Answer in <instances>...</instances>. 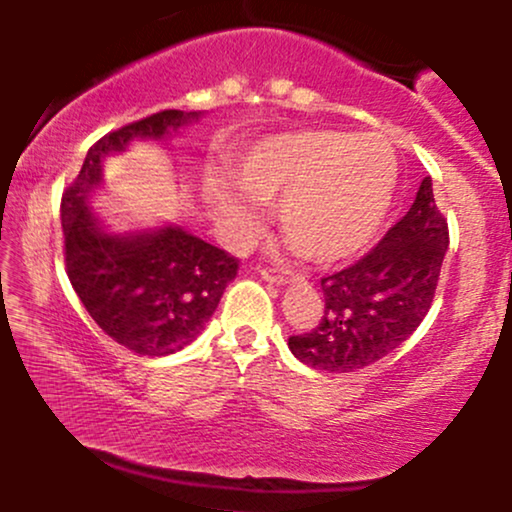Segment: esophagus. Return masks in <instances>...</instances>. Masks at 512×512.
<instances>
[{
	"mask_svg": "<svg viewBox=\"0 0 512 512\" xmlns=\"http://www.w3.org/2000/svg\"><path fill=\"white\" fill-rule=\"evenodd\" d=\"M260 274L262 279L272 281V284H289V281L296 279V276L284 267H260Z\"/></svg>",
	"mask_w": 512,
	"mask_h": 512,
	"instance_id": "esophagus-1",
	"label": "esophagus"
}]
</instances>
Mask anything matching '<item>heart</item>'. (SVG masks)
Wrapping results in <instances>:
<instances>
[{
    "label": "heart",
    "instance_id": "heart-1",
    "mask_svg": "<svg viewBox=\"0 0 512 512\" xmlns=\"http://www.w3.org/2000/svg\"><path fill=\"white\" fill-rule=\"evenodd\" d=\"M238 185L207 175V197L236 243L260 228L262 199H279V221L315 262L361 252L383 226L397 185V158L383 134L303 129L276 134L238 158Z\"/></svg>",
    "mask_w": 512,
    "mask_h": 512
}]
</instances>
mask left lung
Returning <instances> with one entry per match:
<instances>
[{
    "instance_id": "1",
    "label": "left lung",
    "mask_w": 512,
    "mask_h": 512,
    "mask_svg": "<svg viewBox=\"0 0 512 512\" xmlns=\"http://www.w3.org/2000/svg\"><path fill=\"white\" fill-rule=\"evenodd\" d=\"M448 219L421 180L414 204L368 255L322 276L320 325L289 337L291 354L327 373H351L407 342L431 310L448 250Z\"/></svg>"
}]
</instances>
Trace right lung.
<instances>
[{
	"label": "right lung",
	"instance_id": "obj_1",
	"mask_svg": "<svg viewBox=\"0 0 512 512\" xmlns=\"http://www.w3.org/2000/svg\"><path fill=\"white\" fill-rule=\"evenodd\" d=\"M199 115L161 110L108 132L62 195L64 264L76 296L108 337L139 356H168L190 344L236 279L238 257L178 226L110 236L86 197L101 182L105 156L132 139H163Z\"/></svg>",
	"mask_w": 512,
	"mask_h": 512
}]
</instances>
